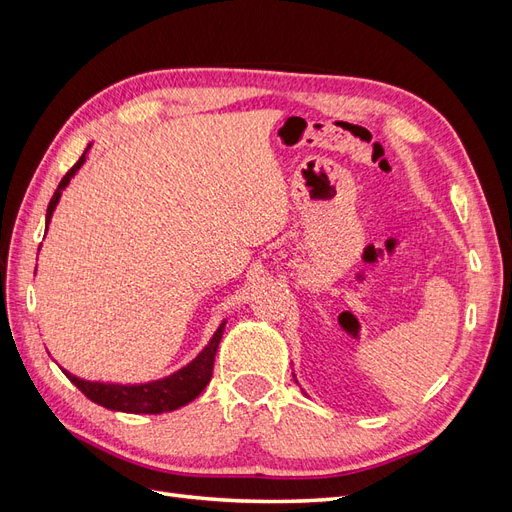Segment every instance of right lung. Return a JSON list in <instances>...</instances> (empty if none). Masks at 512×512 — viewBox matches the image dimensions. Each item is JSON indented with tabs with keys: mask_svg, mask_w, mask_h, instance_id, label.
<instances>
[{
	"mask_svg": "<svg viewBox=\"0 0 512 512\" xmlns=\"http://www.w3.org/2000/svg\"><path fill=\"white\" fill-rule=\"evenodd\" d=\"M91 149V143L83 151V156L79 158L64 179L59 181L57 190L51 198L49 209H46V230H49L51 218L55 213V207L61 198V192L68 188L70 179L79 173V168L85 164L87 153ZM226 329V320L218 327V331L213 333L209 339V344L198 352L196 359H192L188 365H183L181 369L173 371L170 376H164L160 380H151V382H134V384H121V382H96V380H85L70 374L64 367L66 378L79 389L87 399L94 401V404L115 410V412H128V414H162L177 410L181 406H188L190 401H194L200 393L205 391V386L211 380L213 374V361H215V352H218V346L222 342V335Z\"/></svg>",
	"mask_w": 512,
	"mask_h": 512,
	"instance_id": "add662e5",
	"label": "right lung"
}]
</instances>
